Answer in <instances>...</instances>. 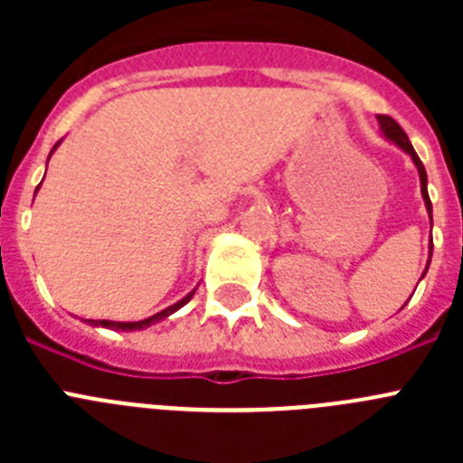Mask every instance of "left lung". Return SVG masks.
Segmentation results:
<instances>
[{
    "instance_id": "1",
    "label": "left lung",
    "mask_w": 463,
    "mask_h": 463,
    "mask_svg": "<svg viewBox=\"0 0 463 463\" xmlns=\"http://www.w3.org/2000/svg\"><path fill=\"white\" fill-rule=\"evenodd\" d=\"M378 122H380V129H383L384 137L390 138V141H394L396 146H399V148L406 150V153L412 157V162H415L417 171H420V183H422L424 203H427L429 218H431V199H429V192H427V171H424V165H422V162H420V157H417V153H415V148H412V146H411V141H408L406 132H403L399 122H396L394 118H390V116H378ZM431 224H433V220H431ZM431 250H433V243H431Z\"/></svg>"
}]
</instances>
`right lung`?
Masks as SVG:
<instances>
[{
    "instance_id": "add662e5",
    "label": "right lung",
    "mask_w": 463,
    "mask_h": 463,
    "mask_svg": "<svg viewBox=\"0 0 463 463\" xmlns=\"http://www.w3.org/2000/svg\"><path fill=\"white\" fill-rule=\"evenodd\" d=\"M192 294H194V292H190L185 298H181L178 304L169 306V308H165V310H162V313L153 315V317H146V320H141V322H110V320H99V322H97V320H88V322H90V325L109 326V329H116V331H137V329H146V326L155 325V322H159V320H165V317H169L171 313H175V310H178V308H183V306H185L187 301H190V298H192Z\"/></svg>"
}]
</instances>
